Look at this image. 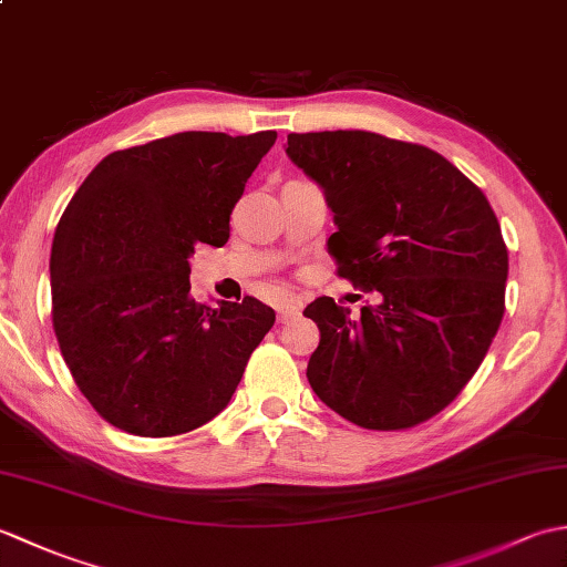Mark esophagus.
I'll list each match as a JSON object with an SVG mask.
<instances>
[{"mask_svg":"<svg viewBox=\"0 0 567 567\" xmlns=\"http://www.w3.org/2000/svg\"><path fill=\"white\" fill-rule=\"evenodd\" d=\"M299 315H302V305H299L297 299H287V302H282L280 307H277V321H280V323L292 321Z\"/></svg>","mask_w":567,"mask_h":567,"instance_id":"1","label":"esophagus"}]
</instances>
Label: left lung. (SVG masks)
<instances>
[{
    "instance_id": "1",
    "label": "left lung",
    "mask_w": 567,
    "mask_h": 567,
    "mask_svg": "<svg viewBox=\"0 0 567 567\" xmlns=\"http://www.w3.org/2000/svg\"><path fill=\"white\" fill-rule=\"evenodd\" d=\"M287 155L327 195L339 275L380 295L360 319L331 297L305 309L321 333L311 390L363 429L429 421L475 375L504 317L509 256L495 212L419 143L319 131L287 136Z\"/></svg>"
}]
</instances>
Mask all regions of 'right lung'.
<instances>
[{
	"instance_id": "add662e5",
	"label": "right lung",
	"mask_w": 567,
	"mask_h": 567,
	"mask_svg": "<svg viewBox=\"0 0 567 567\" xmlns=\"http://www.w3.org/2000/svg\"><path fill=\"white\" fill-rule=\"evenodd\" d=\"M275 131H185L114 151L60 216L53 329L80 392L134 436H179L231 400L275 311L189 297L197 244L221 248L228 216Z\"/></svg>"
}]
</instances>
